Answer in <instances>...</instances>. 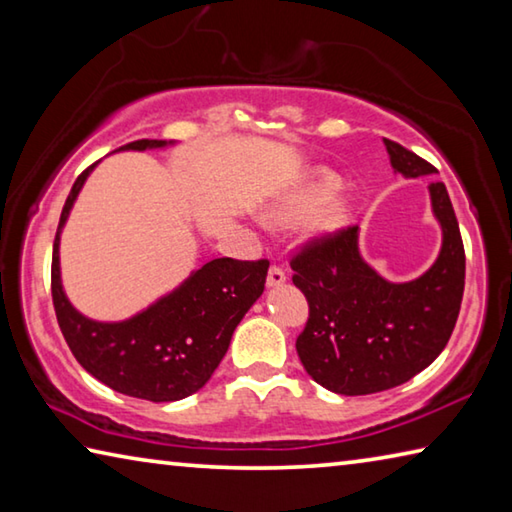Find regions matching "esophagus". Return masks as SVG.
<instances>
[{
  "label": "esophagus",
  "mask_w": 512,
  "mask_h": 512,
  "mask_svg": "<svg viewBox=\"0 0 512 512\" xmlns=\"http://www.w3.org/2000/svg\"><path fill=\"white\" fill-rule=\"evenodd\" d=\"M284 282H287V273H284L280 266L273 264L271 268H268V275H266L268 287H280V284H284Z\"/></svg>",
  "instance_id": "34e87169"
}]
</instances>
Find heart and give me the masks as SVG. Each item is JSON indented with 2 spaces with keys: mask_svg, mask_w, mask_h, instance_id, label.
<instances>
[{
  "mask_svg": "<svg viewBox=\"0 0 512 512\" xmlns=\"http://www.w3.org/2000/svg\"><path fill=\"white\" fill-rule=\"evenodd\" d=\"M336 178L329 173H316L307 183L284 192L280 198L266 207V221L275 225H289L293 221L309 216V228L314 232H334L350 221V207L343 198L334 194Z\"/></svg>",
  "mask_w": 512,
  "mask_h": 512,
  "instance_id": "1",
  "label": "heart"
}]
</instances>
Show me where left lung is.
I'll list each match as a JSON object with an SVG mask.
<instances>
[{"label": "left lung", "instance_id": "left-lung-1", "mask_svg": "<svg viewBox=\"0 0 512 512\" xmlns=\"http://www.w3.org/2000/svg\"><path fill=\"white\" fill-rule=\"evenodd\" d=\"M406 178L436 167L402 144L384 140ZM431 207L443 248L418 280L393 284L359 255L357 225L311 237L291 257L293 284L305 293L307 325L296 350L314 381L339 395L388 391L418 375L445 350L461 311L465 248L443 183H431Z\"/></svg>", "mask_w": 512, "mask_h": 512}]
</instances>
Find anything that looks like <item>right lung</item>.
<instances>
[{"instance_id":"right-lung-1","label":"right lung","mask_w":512,"mask_h":512,"mask_svg":"<svg viewBox=\"0 0 512 512\" xmlns=\"http://www.w3.org/2000/svg\"><path fill=\"white\" fill-rule=\"evenodd\" d=\"M164 144V140H137L121 149L144 151ZM92 167L76 178L54 239L51 298L60 332L76 361L112 391L149 402L183 400L212 377L228 352L235 327L262 296L268 259H212L183 287L124 323H97L81 316L69 305L60 284L58 241Z\"/></svg>"}]
</instances>
